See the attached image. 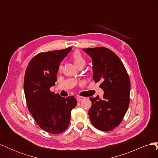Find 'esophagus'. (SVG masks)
<instances>
[{"label": "esophagus", "mask_w": 158, "mask_h": 158, "mask_svg": "<svg viewBox=\"0 0 158 158\" xmlns=\"http://www.w3.org/2000/svg\"><path fill=\"white\" fill-rule=\"evenodd\" d=\"M84 99H85V98L82 97V96H78L77 98H76V99H77V102H80L81 101H82V100H83Z\"/></svg>", "instance_id": "obj_1"}]
</instances>
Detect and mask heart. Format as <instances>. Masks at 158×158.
<instances>
[{
	"label": "heart",
	"mask_w": 158,
	"mask_h": 158,
	"mask_svg": "<svg viewBox=\"0 0 158 158\" xmlns=\"http://www.w3.org/2000/svg\"><path fill=\"white\" fill-rule=\"evenodd\" d=\"M71 59L73 60L75 65L79 67V66H84L85 63V59L84 56L81 54V52L78 51H75L71 55ZM61 67L59 68L60 69Z\"/></svg>",
	"instance_id": "heart-1"
}]
</instances>
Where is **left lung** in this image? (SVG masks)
<instances>
[{
	"mask_svg": "<svg viewBox=\"0 0 158 158\" xmlns=\"http://www.w3.org/2000/svg\"><path fill=\"white\" fill-rule=\"evenodd\" d=\"M92 59L93 80L101 82L104 92L90 97L92 106L88 114L92 125L102 131H109L122 121L130 102L131 82L122 61L117 55L106 47L83 49Z\"/></svg>",
	"mask_w": 158,
	"mask_h": 158,
	"instance_id": "left-lung-1",
	"label": "left lung"
}]
</instances>
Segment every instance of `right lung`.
I'll return each instance as SVG.
<instances>
[{
	"mask_svg": "<svg viewBox=\"0 0 158 158\" xmlns=\"http://www.w3.org/2000/svg\"><path fill=\"white\" fill-rule=\"evenodd\" d=\"M71 49L39 53L30 60L25 73L23 89L28 110L40 128L53 135L68 128L71 111L77 105L74 96L65 98L50 90L55 85L60 63Z\"/></svg>",
	"mask_w": 158,
	"mask_h": 158,
	"instance_id": "1",
	"label": "right lung"
}]
</instances>
